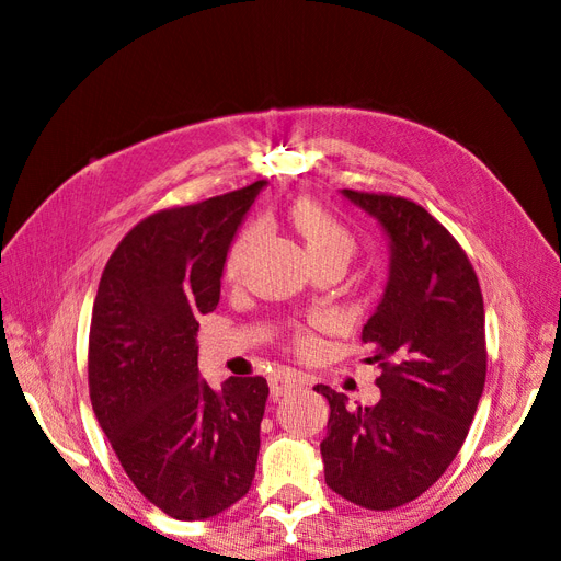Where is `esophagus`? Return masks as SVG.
Masks as SVG:
<instances>
[{
  "label": "esophagus",
  "mask_w": 561,
  "mask_h": 561,
  "mask_svg": "<svg viewBox=\"0 0 561 561\" xmlns=\"http://www.w3.org/2000/svg\"><path fill=\"white\" fill-rule=\"evenodd\" d=\"M304 381H307V379H304V375H299V371L278 369L274 379H271V393H274V398L278 400L283 393H287V390L301 386Z\"/></svg>",
  "instance_id": "obj_1"
}]
</instances>
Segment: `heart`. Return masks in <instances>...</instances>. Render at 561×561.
<instances>
[{
  "label": "heart",
  "instance_id": "obj_1",
  "mask_svg": "<svg viewBox=\"0 0 561 561\" xmlns=\"http://www.w3.org/2000/svg\"><path fill=\"white\" fill-rule=\"evenodd\" d=\"M290 222H293L295 231L301 236L309 260L334 254V257H342L348 262L351 254L355 252L353 233L342 222H339L334 215H330L325 208L318 206V203H313V201H307V198L297 201L290 208ZM254 236H257V231L245 229L231 245V250L227 254V264H225V274L229 278H236L241 274L243 262L248 257V250L254 243ZM295 344L301 351H309L316 344V339L309 330H297Z\"/></svg>",
  "mask_w": 561,
  "mask_h": 561
}]
</instances>
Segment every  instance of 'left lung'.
<instances>
[{"mask_svg":"<svg viewBox=\"0 0 561 561\" xmlns=\"http://www.w3.org/2000/svg\"><path fill=\"white\" fill-rule=\"evenodd\" d=\"M388 239V280L363 328L381 398L348 407L330 386L325 482L367 511H390L433 486L461 449L486 377L484 301L466 252L414 201L342 190Z\"/></svg>","mask_w":561,"mask_h":561,"instance_id":"8db88e82","label":"left lung"}]
</instances>
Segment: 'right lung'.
Segmentation results:
<instances>
[{"label":"right lung","mask_w":561,"mask_h":561,"mask_svg":"<svg viewBox=\"0 0 561 561\" xmlns=\"http://www.w3.org/2000/svg\"><path fill=\"white\" fill-rule=\"evenodd\" d=\"M266 180L149 215L100 278L89 388L130 482L165 515L208 519L241 501L260 454L262 377L215 390L198 371V316L215 311L227 252Z\"/></svg>","instance_id":"obj_1"}]
</instances>
